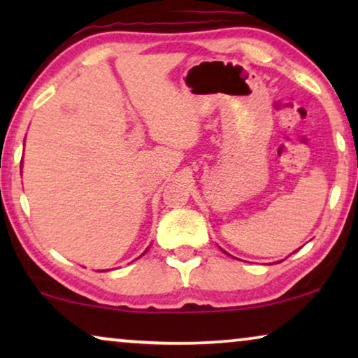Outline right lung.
<instances>
[{"mask_svg": "<svg viewBox=\"0 0 358 358\" xmlns=\"http://www.w3.org/2000/svg\"><path fill=\"white\" fill-rule=\"evenodd\" d=\"M145 252H146V251H145Z\"/></svg>", "mask_w": 358, "mask_h": 358, "instance_id": "right-lung-1", "label": "right lung"}]
</instances>
